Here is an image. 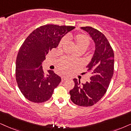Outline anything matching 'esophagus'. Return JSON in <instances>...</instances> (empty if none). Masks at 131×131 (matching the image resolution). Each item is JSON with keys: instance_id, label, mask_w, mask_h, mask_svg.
Masks as SVG:
<instances>
[{"instance_id": "34e87169", "label": "esophagus", "mask_w": 131, "mask_h": 131, "mask_svg": "<svg viewBox=\"0 0 131 131\" xmlns=\"http://www.w3.org/2000/svg\"><path fill=\"white\" fill-rule=\"evenodd\" d=\"M61 79H62V82H64V81H65V80H67L68 77H64V76H63V77H62V78H61Z\"/></svg>"}]
</instances>
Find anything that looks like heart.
I'll use <instances>...</instances> for the list:
<instances>
[{
  "label": "heart",
  "mask_w": 131,
  "mask_h": 131,
  "mask_svg": "<svg viewBox=\"0 0 131 131\" xmlns=\"http://www.w3.org/2000/svg\"><path fill=\"white\" fill-rule=\"evenodd\" d=\"M67 40H74L78 49H83L86 50L91 43L90 38L86 34L78 33L75 36H73L71 34H68L61 39L58 45V48H62L63 46L65 44ZM79 64V62L72 60L68 57H62L59 59L58 62V67L60 71L63 73H68L73 70L74 68Z\"/></svg>",
  "instance_id": "heart-1"
}]
</instances>
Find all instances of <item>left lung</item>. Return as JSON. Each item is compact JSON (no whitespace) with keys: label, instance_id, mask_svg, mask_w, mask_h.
Wrapping results in <instances>:
<instances>
[{"label":"left lung","instance_id":"8db88e82","mask_svg":"<svg viewBox=\"0 0 131 131\" xmlns=\"http://www.w3.org/2000/svg\"><path fill=\"white\" fill-rule=\"evenodd\" d=\"M81 28L89 33L95 44V52L86 67L91 76L90 81L85 84L74 79L75 85L69 94L74 104L88 107L97 103L107 91L114 74V54L110 42L100 31L91 26Z\"/></svg>","mask_w":131,"mask_h":131}]
</instances>
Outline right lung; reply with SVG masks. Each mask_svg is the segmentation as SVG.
<instances>
[{
	"label": "right lung",
	"instance_id": "obj_1",
	"mask_svg": "<svg viewBox=\"0 0 131 131\" xmlns=\"http://www.w3.org/2000/svg\"><path fill=\"white\" fill-rule=\"evenodd\" d=\"M74 28L50 24L41 26L21 45L16 59V79L20 91L28 100L43 103L51 97L61 78L53 71L45 74L42 63L49 51L56 48L61 39Z\"/></svg>",
	"mask_w": 131,
	"mask_h": 131
}]
</instances>
